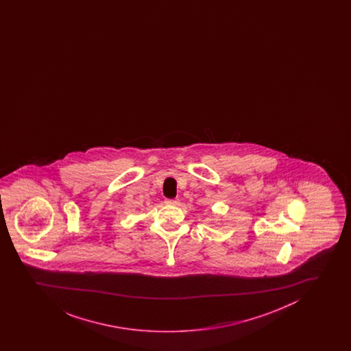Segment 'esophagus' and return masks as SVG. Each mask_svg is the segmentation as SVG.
<instances>
[{"instance_id":"34e87169","label":"esophagus","mask_w":351,"mask_h":351,"mask_svg":"<svg viewBox=\"0 0 351 351\" xmlns=\"http://www.w3.org/2000/svg\"><path fill=\"white\" fill-rule=\"evenodd\" d=\"M165 204H167V205H178V199H167Z\"/></svg>"}]
</instances>
